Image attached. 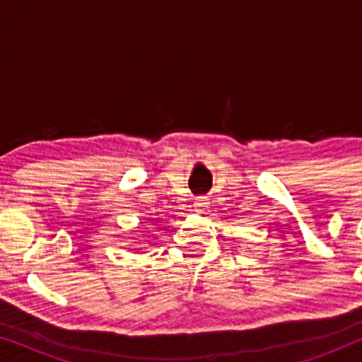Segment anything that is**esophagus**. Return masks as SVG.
Here are the masks:
<instances>
[{
    "label": "esophagus",
    "instance_id": "34e87169",
    "mask_svg": "<svg viewBox=\"0 0 362 362\" xmlns=\"http://www.w3.org/2000/svg\"><path fill=\"white\" fill-rule=\"evenodd\" d=\"M209 197L207 196H199V197H196L194 199V209H196V212H204L207 207H209Z\"/></svg>",
    "mask_w": 362,
    "mask_h": 362
}]
</instances>
